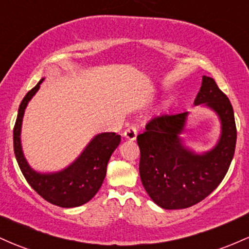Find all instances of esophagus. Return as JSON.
I'll list each match as a JSON object with an SVG mask.
<instances>
[{
    "label": "esophagus",
    "mask_w": 249,
    "mask_h": 249,
    "mask_svg": "<svg viewBox=\"0 0 249 249\" xmlns=\"http://www.w3.org/2000/svg\"><path fill=\"white\" fill-rule=\"evenodd\" d=\"M137 133H138L137 127H136L135 125H131V126H129L124 131V137L129 139V141H135V139L137 138Z\"/></svg>",
    "instance_id": "1"
}]
</instances>
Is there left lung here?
Instances as JSON below:
<instances>
[{"label":"left lung","mask_w":249,"mask_h":249,"mask_svg":"<svg viewBox=\"0 0 249 249\" xmlns=\"http://www.w3.org/2000/svg\"><path fill=\"white\" fill-rule=\"evenodd\" d=\"M195 105L216 112L221 136L214 149L195 154L182 143L189 112L162 114L146 124L137 136L141 150L139 174L146 193L164 209H183L207 197L225 178L236 144L233 106L213 78L204 75Z\"/></svg>","instance_id":"obj_1"}]
</instances>
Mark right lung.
<instances>
[{
  "instance_id": "obj_1",
  "label": "right lung",
  "mask_w": 249,
  "mask_h": 249,
  "mask_svg": "<svg viewBox=\"0 0 249 249\" xmlns=\"http://www.w3.org/2000/svg\"><path fill=\"white\" fill-rule=\"evenodd\" d=\"M42 81L43 79H41L20 104L14 126V152L24 178L41 197L62 208L79 207L91 200L102 187L107 163L119 145L120 136L116 132L97 135L74 162L59 173L40 174L33 170L21 147V125L27 104L40 89Z\"/></svg>"
}]
</instances>
